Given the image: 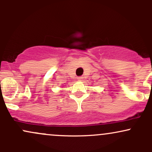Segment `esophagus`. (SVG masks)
Here are the masks:
<instances>
[{
	"label": "esophagus",
	"instance_id": "1",
	"mask_svg": "<svg viewBox=\"0 0 152 152\" xmlns=\"http://www.w3.org/2000/svg\"><path fill=\"white\" fill-rule=\"evenodd\" d=\"M83 78V76H78V77H77V79L78 80V81H81Z\"/></svg>",
	"mask_w": 152,
	"mask_h": 152
}]
</instances>
